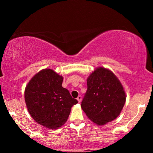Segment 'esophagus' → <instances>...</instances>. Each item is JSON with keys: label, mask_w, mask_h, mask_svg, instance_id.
Returning a JSON list of instances; mask_svg holds the SVG:
<instances>
[{"label": "esophagus", "mask_w": 153, "mask_h": 153, "mask_svg": "<svg viewBox=\"0 0 153 153\" xmlns=\"http://www.w3.org/2000/svg\"><path fill=\"white\" fill-rule=\"evenodd\" d=\"M77 101H78V102H81V101H82V96H78V97H77Z\"/></svg>", "instance_id": "esophagus-1"}]
</instances>
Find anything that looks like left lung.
<instances>
[{
	"mask_svg": "<svg viewBox=\"0 0 153 153\" xmlns=\"http://www.w3.org/2000/svg\"><path fill=\"white\" fill-rule=\"evenodd\" d=\"M87 87L81 107L88 117L98 126L117 118L126 96L115 75L109 69L98 67L88 77Z\"/></svg>",
	"mask_w": 153,
	"mask_h": 153,
	"instance_id": "left-lung-1",
	"label": "left lung"
}]
</instances>
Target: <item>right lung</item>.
<instances>
[{
  "mask_svg": "<svg viewBox=\"0 0 153 153\" xmlns=\"http://www.w3.org/2000/svg\"><path fill=\"white\" fill-rule=\"evenodd\" d=\"M63 78L51 69L41 70L25 89V101L31 117L48 129L60 128L77 100L62 86Z\"/></svg>",
  "mask_w": 153,
  "mask_h": 153,
  "instance_id": "obj_1",
  "label": "right lung"
}]
</instances>
